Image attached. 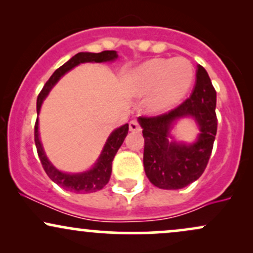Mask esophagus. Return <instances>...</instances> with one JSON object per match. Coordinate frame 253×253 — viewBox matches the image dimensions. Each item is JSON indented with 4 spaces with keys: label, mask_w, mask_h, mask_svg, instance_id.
Here are the masks:
<instances>
[{
    "label": "esophagus",
    "mask_w": 253,
    "mask_h": 253,
    "mask_svg": "<svg viewBox=\"0 0 253 253\" xmlns=\"http://www.w3.org/2000/svg\"><path fill=\"white\" fill-rule=\"evenodd\" d=\"M129 130L132 132H135V130H140V125L136 120H132L129 121Z\"/></svg>",
    "instance_id": "34e87169"
}]
</instances>
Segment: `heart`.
<instances>
[{"label": "heart", "instance_id": "b5f03b06", "mask_svg": "<svg viewBox=\"0 0 253 253\" xmlns=\"http://www.w3.org/2000/svg\"><path fill=\"white\" fill-rule=\"evenodd\" d=\"M194 78V68L183 57L152 59L135 69L130 77V89L136 95L149 94V107L163 112L184 96Z\"/></svg>", "mask_w": 253, "mask_h": 253}]
</instances>
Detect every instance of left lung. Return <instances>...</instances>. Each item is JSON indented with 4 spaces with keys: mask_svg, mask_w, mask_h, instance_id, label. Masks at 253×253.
Masks as SVG:
<instances>
[{
    "mask_svg": "<svg viewBox=\"0 0 253 253\" xmlns=\"http://www.w3.org/2000/svg\"><path fill=\"white\" fill-rule=\"evenodd\" d=\"M215 107V89L207 71L199 65L190 97L164 114L139 118L145 140V173L153 185L182 189L202 175L216 135ZM182 117H193L199 125L200 134L194 144L177 143L170 138L172 125Z\"/></svg>",
    "mask_w": 253,
    "mask_h": 253,
    "instance_id": "8db88e82",
    "label": "left lung"
}]
</instances>
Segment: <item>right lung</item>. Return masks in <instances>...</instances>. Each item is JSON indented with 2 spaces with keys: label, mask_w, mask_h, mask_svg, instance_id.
<instances>
[{
  "label": "right lung",
  "mask_w": 253,
  "mask_h": 253,
  "mask_svg": "<svg viewBox=\"0 0 253 253\" xmlns=\"http://www.w3.org/2000/svg\"><path fill=\"white\" fill-rule=\"evenodd\" d=\"M118 58V53L115 51H102L100 53H90V52H80V53L75 54L70 60H68L64 65L58 68L53 75L50 77V80L46 82L45 85L40 94L38 95L37 100V113L39 114L40 107H42V101L47 96L50 90L53 88V85L59 81L60 77L75 66L80 65L82 63H106L113 62ZM127 133H128V124L124 125V126L119 127L115 130H113L112 134L107 139V143L104 145L102 152L98 157L97 162L95 163L91 169L85 171V172L81 173H66L62 172L54 168L51 164L43 152L42 141L39 139V124H38V119L36 121V126H34V141H36V146L38 151V156H39L40 162H42L43 170L47 173V176L53 181L56 184L62 187L63 189L72 191L76 194H88L94 193V191L101 190L107 183L109 182L110 173H112V162L117 155L118 150L123 145L125 138H126Z\"/></svg>",
  "instance_id": "right-lung-1"
}]
</instances>
